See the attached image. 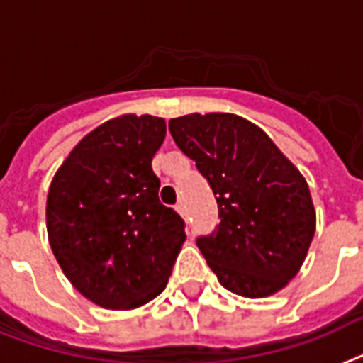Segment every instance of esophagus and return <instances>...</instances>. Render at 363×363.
<instances>
[{"label":"esophagus","mask_w":363,"mask_h":363,"mask_svg":"<svg viewBox=\"0 0 363 363\" xmlns=\"http://www.w3.org/2000/svg\"><path fill=\"white\" fill-rule=\"evenodd\" d=\"M176 211H178L179 215H182V217H185V206L182 202L179 203H176Z\"/></svg>","instance_id":"1"}]
</instances>
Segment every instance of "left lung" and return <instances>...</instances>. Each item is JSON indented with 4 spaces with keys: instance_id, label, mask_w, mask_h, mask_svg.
<instances>
[{
    "instance_id": "1",
    "label": "left lung",
    "mask_w": 363,
    "mask_h": 363,
    "mask_svg": "<svg viewBox=\"0 0 363 363\" xmlns=\"http://www.w3.org/2000/svg\"><path fill=\"white\" fill-rule=\"evenodd\" d=\"M169 130L217 199L220 223L196 245L218 282L248 298L280 291L315 233L304 176L262 128L232 113L179 116Z\"/></svg>"
}]
</instances>
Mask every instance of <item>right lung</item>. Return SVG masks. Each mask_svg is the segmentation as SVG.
Instances as JSON below:
<instances>
[{"label": "right lung", "mask_w": 363, "mask_h": 363, "mask_svg": "<svg viewBox=\"0 0 363 363\" xmlns=\"http://www.w3.org/2000/svg\"><path fill=\"white\" fill-rule=\"evenodd\" d=\"M167 124L122 115L85 135L48 191L46 228L65 277L107 310H133L167 287L185 223L160 202L152 160Z\"/></svg>", "instance_id": "add662e5"}]
</instances>
